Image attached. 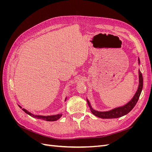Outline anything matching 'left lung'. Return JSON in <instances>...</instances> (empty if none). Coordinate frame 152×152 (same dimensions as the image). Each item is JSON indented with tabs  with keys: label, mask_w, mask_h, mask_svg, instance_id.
Here are the masks:
<instances>
[{
	"label": "left lung",
	"mask_w": 152,
	"mask_h": 152,
	"mask_svg": "<svg viewBox=\"0 0 152 152\" xmlns=\"http://www.w3.org/2000/svg\"><path fill=\"white\" fill-rule=\"evenodd\" d=\"M138 61L140 63V61L139 58H138ZM139 81H140V84H139L138 89H137L136 94L134 96V97L132 98V99L129 102L127 103L124 106H122V107L114 108V109H112L111 110H110V111H107V112H99V111H96V110H94L93 108H92L88 99H87V103H88V105L91 109V112L93 113L95 116H97V117H98L99 118H118V117H122L124 115H125L127 114L129 112H130L131 111L133 108L134 107V106L136 105V103L137 102V101H138V99H139L141 93L142 91V85H143V80H142V73L140 70H139Z\"/></svg>",
	"instance_id": "1"
}]
</instances>
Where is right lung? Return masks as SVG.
I'll return each mask as SVG.
<instances>
[{"instance_id":"right-lung-1","label":"right lung","mask_w":152,"mask_h":152,"mask_svg":"<svg viewBox=\"0 0 152 152\" xmlns=\"http://www.w3.org/2000/svg\"><path fill=\"white\" fill-rule=\"evenodd\" d=\"M65 99V100H66ZM20 108H21V107L19 105ZM23 111L27 113L29 115H30L31 117H33L34 118H38V119H42V120L44 121H57L58 119H59L62 116V114H58V115H49V116H42V115H34L31 113L30 112H29L28 111H27L26 110L23 108L22 109Z\"/></svg>"}]
</instances>
